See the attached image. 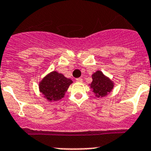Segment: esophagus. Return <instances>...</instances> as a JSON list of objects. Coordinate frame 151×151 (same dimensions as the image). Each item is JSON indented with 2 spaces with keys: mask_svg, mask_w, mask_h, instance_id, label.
<instances>
[{
  "mask_svg": "<svg viewBox=\"0 0 151 151\" xmlns=\"http://www.w3.org/2000/svg\"><path fill=\"white\" fill-rule=\"evenodd\" d=\"M76 81L78 82V83H82V82H83V79L80 77V78H77V79H76Z\"/></svg>",
  "mask_w": 151,
  "mask_h": 151,
  "instance_id": "esophagus-1",
  "label": "esophagus"
}]
</instances>
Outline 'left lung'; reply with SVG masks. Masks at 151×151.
I'll return each mask as SVG.
<instances>
[{
  "instance_id": "8db88e82",
  "label": "left lung",
  "mask_w": 151,
  "mask_h": 151,
  "mask_svg": "<svg viewBox=\"0 0 151 151\" xmlns=\"http://www.w3.org/2000/svg\"><path fill=\"white\" fill-rule=\"evenodd\" d=\"M92 83L89 84L96 97L102 98L112 92L115 83L101 70H96L92 74Z\"/></svg>"
}]
</instances>
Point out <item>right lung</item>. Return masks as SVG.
Returning <instances> with one entry per match:
<instances>
[{"label": "right lung", "instance_id": "1", "mask_svg": "<svg viewBox=\"0 0 151 151\" xmlns=\"http://www.w3.org/2000/svg\"><path fill=\"white\" fill-rule=\"evenodd\" d=\"M73 81L56 70L48 73L39 83V89L43 97L52 103L64 98Z\"/></svg>", "mask_w": 151, "mask_h": 151}]
</instances>
